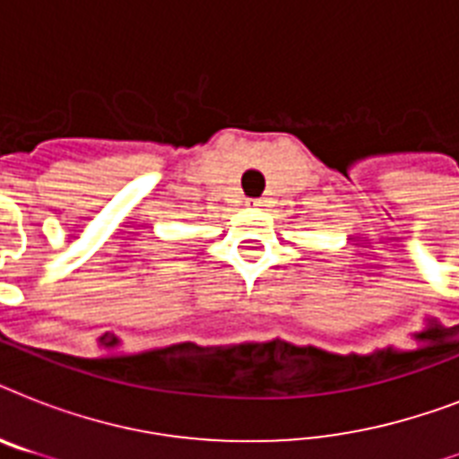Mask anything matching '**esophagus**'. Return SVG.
Masks as SVG:
<instances>
[{
    "mask_svg": "<svg viewBox=\"0 0 459 459\" xmlns=\"http://www.w3.org/2000/svg\"><path fill=\"white\" fill-rule=\"evenodd\" d=\"M247 204H250V207H264V202L262 200H247Z\"/></svg>",
    "mask_w": 459,
    "mask_h": 459,
    "instance_id": "34e87169",
    "label": "esophagus"
}]
</instances>
